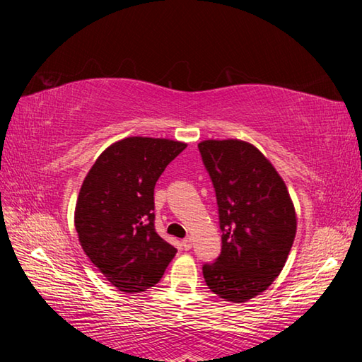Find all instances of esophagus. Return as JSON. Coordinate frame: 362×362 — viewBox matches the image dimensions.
<instances>
[{
	"label": "esophagus",
	"mask_w": 362,
	"mask_h": 362,
	"mask_svg": "<svg viewBox=\"0 0 362 362\" xmlns=\"http://www.w3.org/2000/svg\"><path fill=\"white\" fill-rule=\"evenodd\" d=\"M182 247L185 249V250H189L191 247H193V240H191L189 236H188V238H185V240L182 241Z\"/></svg>",
	"instance_id": "esophagus-1"
}]
</instances>
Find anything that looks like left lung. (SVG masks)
Listing matches in <instances>:
<instances>
[{"label": "left lung", "mask_w": 362, "mask_h": 362, "mask_svg": "<svg viewBox=\"0 0 362 362\" xmlns=\"http://www.w3.org/2000/svg\"><path fill=\"white\" fill-rule=\"evenodd\" d=\"M199 152L216 194L221 253L202 266L214 294L241 303L266 291L286 263L297 230L294 205L275 168L255 146L206 140Z\"/></svg>", "instance_id": "8db88e82"}]
</instances>
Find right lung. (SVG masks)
<instances>
[{
  "instance_id": "1",
  "label": "right lung",
  "mask_w": 362,
  "mask_h": 362,
  "mask_svg": "<svg viewBox=\"0 0 362 362\" xmlns=\"http://www.w3.org/2000/svg\"><path fill=\"white\" fill-rule=\"evenodd\" d=\"M185 148L165 138H124L98 157L82 183L74 214L81 245L122 292L152 288L177 253L156 232L153 188Z\"/></svg>"
}]
</instances>
